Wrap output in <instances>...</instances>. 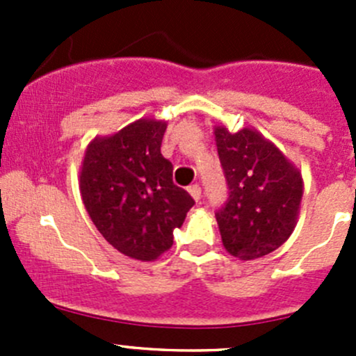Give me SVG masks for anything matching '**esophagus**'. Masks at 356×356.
Listing matches in <instances>:
<instances>
[{
    "instance_id": "obj_1",
    "label": "esophagus",
    "mask_w": 356,
    "mask_h": 356,
    "mask_svg": "<svg viewBox=\"0 0 356 356\" xmlns=\"http://www.w3.org/2000/svg\"><path fill=\"white\" fill-rule=\"evenodd\" d=\"M189 195H191L196 201H200L201 200V188H200V186L198 184L189 186Z\"/></svg>"
}]
</instances>
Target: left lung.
Instances as JSON below:
<instances>
[{
    "label": "left lung",
    "instance_id": "left-lung-1",
    "mask_svg": "<svg viewBox=\"0 0 356 356\" xmlns=\"http://www.w3.org/2000/svg\"><path fill=\"white\" fill-rule=\"evenodd\" d=\"M227 200L215 211L224 248L243 260L277 250L293 232L303 196L301 175L257 131L215 129Z\"/></svg>",
    "mask_w": 356,
    "mask_h": 356
}]
</instances>
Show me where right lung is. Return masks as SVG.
I'll return each mask as SVG.
<instances>
[{
    "label": "right lung",
    "mask_w": 356,
    "mask_h": 356,
    "mask_svg": "<svg viewBox=\"0 0 356 356\" xmlns=\"http://www.w3.org/2000/svg\"><path fill=\"white\" fill-rule=\"evenodd\" d=\"M165 129V122L138 120L95 139L82 161L81 195L92 224L115 250L143 261L172 246L195 204L160 153Z\"/></svg>",
    "instance_id": "1"
}]
</instances>
